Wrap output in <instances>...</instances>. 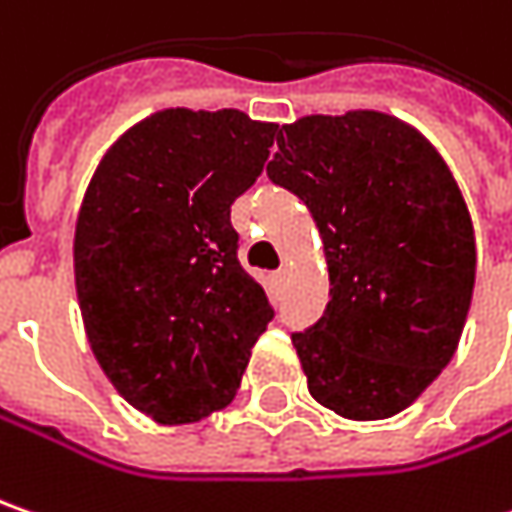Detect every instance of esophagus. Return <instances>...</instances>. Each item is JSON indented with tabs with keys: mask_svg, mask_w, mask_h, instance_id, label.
Masks as SVG:
<instances>
[{
	"mask_svg": "<svg viewBox=\"0 0 512 512\" xmlns=\"http://www.w3.org/2000/svg\"><path fill=\"white\" fill-rule=\"evenodd\" d=\"M285 276H288V270H285V268H279V270H273V273H270L273 285H282V282H285Z\"/></svg>",
	"mask_w": 512,
	"mask_h": 512,
	"instance_id": "34e87169",
	"label": "esophagus"
}]
</instances>
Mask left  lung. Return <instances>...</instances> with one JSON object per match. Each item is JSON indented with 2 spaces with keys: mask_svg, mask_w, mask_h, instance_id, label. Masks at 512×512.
I'll return each instance as SVG.
<instances>
[{
  "mask_svg": "<svg viewBox=\"0 0 512 512\" xmlns=\"http://www.w3.org/2000/svg\"><path fill=\"white\" fill-rule=\"evenodd\" d=\"M268 178L311 210L331 302L294 331L308 392L351 421L403 412L447 369L470 311L475 236L441 155L380 112L282 126Z\"/></svg>",
  "mask_w": 512,
  "mask_h": 512,
  "instance_id": "1",
  "label": "left lung"
}]
</instances>
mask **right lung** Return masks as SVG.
<instances>
[{"label":"right lung","instance_id":"obj_1","mask_svg":"<svg viewBox=\"0 0 512 512\" xmlns=\"http://www.w3.org/2000/svg\"><path fill=\"white\" fill-rule=\"evenodd\" d=\"M273 138V123L236 109H167L132 126L86 190L74 279L91 351L158 423L224 409L273 320L230 221Z\"/></svg>","mask_w":512,"mask_h":512}]
</instances>
